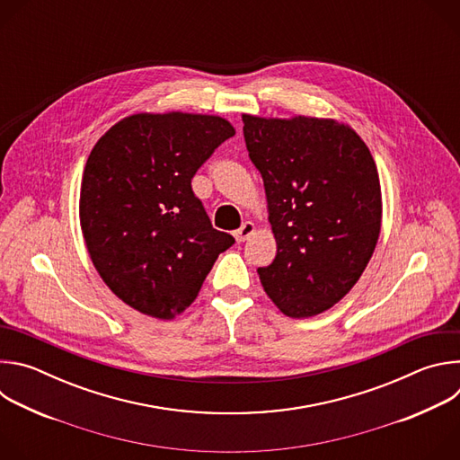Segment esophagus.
Returning <instances> with one entry per match:
<instances>
[{
	"label": "esophagus",
	"mask_w": 460,
	"mask_h": 460,
	"mask_svg": "<svg viewBox=\"0 0 460 460\" xmlns=\"http://www.w3.org/2000/svg\"><path fill=\"white\" fill-rule=\"evenodd\" d=\"M254 224L252 222H245V224H242V227L240 229H236L234 231V238H236V242H245V240H249L251 238V234H254Z\"/></svg>",
	"instance_id": "obj_1"
}]
</instances>
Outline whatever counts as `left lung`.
<instances>
[{
	"label": "left lung",
	"mask_w": 460,
	"mask_h": 460,
	"mask_svg": "<svg viewBox=\"0 0 460 460\" xmlns=\"http://www.w3.org/2000/svg\"><path fill=\"white\" fill-rule=\"evenodd\" d=\"M249 158L264 180L277 256L258 268L291 318L320 314L358 282L375 251L382 192L375 160L333 118L242 114Z\"/></svg>",
	"instance_id": "1"
}]
</instances>
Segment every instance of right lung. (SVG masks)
<instances>
[{"label":"right lung","instance_id":"right-lung-1","mask_svg":"<svg viewBox=\"0 0 460 460\" xmlns=\"http://www.w3.org/2000/svg\"><path fill=\"white\" fill-rule=\"evenodd\" d=\"M234 127L215 114L138 112L93 147L80 189V226L93 264L127 305L171 320L199 296L218 254L217 231L190 180Z\"/></svg>","mask_w":460,"mask_h":460}]
</instances>
